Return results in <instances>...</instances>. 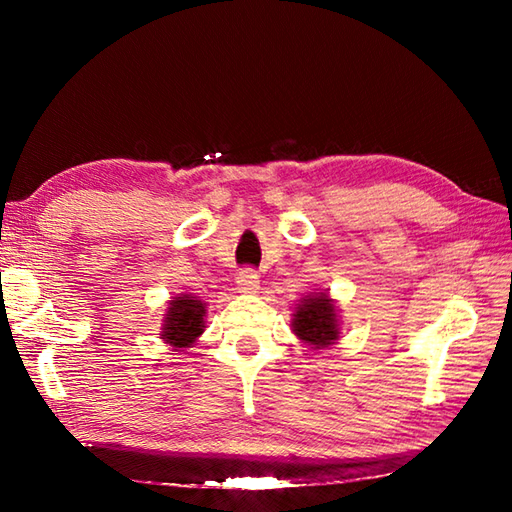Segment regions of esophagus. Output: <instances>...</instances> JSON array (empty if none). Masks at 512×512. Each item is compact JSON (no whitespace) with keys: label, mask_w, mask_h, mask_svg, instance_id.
<instances>
[{"label":"esophagus","mask_w":512,"mask_h":512,"mask_svg":"<svg viewBox=\"0 0 512 512\" xmlns=\"http://www.w3.org/2000/svg\"><path fill=\"white\" fill-rule=\"evenodd\" d=\"M259 286V275L255 268H242L237 273V288L242 292H255Z\"/></svg>","instance_id":"34e87169"}]
</instances>
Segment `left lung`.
<instances>
[{
	"label": "left lung",
	"mask_w": 512,
	"mask_h": 512,
	"mask_svg": "<svg viewBox=\"0 0 512 512\" xmlns=\"http://www.w3.org/2000/svg\"><path fill=\"white\" fill-rule=\"evenodd\" d=\"M292 328L301 341H306L314 347H328L339 339V323H336L334 301L319 292L317 297L303 299L301 306L295 312Z\"/></svg>",
	"instance_id": "1"
}]
</instances>
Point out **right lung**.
Listing matches in <instances>:
<instances>
[{"label":"right lung","mask_w":512,"mask_h":512,"mask_svg":"<svg viewBox=\"0 0 512 512\" xmlns=\"http://www.w3.org/2000/svg\"><path fill=\"white\" fill-rule=\"evenodd\" d=\"M204 314V303L191 295L173 299L162 325V339L173 347H189L202 334Z\"/></svg>","instance_id":"obj_1"}]
</instances>
